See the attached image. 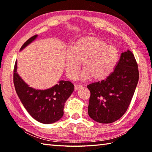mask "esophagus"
Here are the masks:
<instances>
[{"mask_svg": "<svg viewBox=\"0 0 152 152\" xmlns=\"http://www.w3.org/2000/svg\"><path fill=\"white\" fill-rule=\"evenodd\" d=\"M82 87L81 85H79V84H75L74 85V91H78L79 88H80Z\"/></svg>", "mask_w": 152, "mask_h": 152, "instance_id": "34e87169", "label": "esophagus"}]
</instances>
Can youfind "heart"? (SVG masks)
<instances>
[{"label":"heart","mask_w":152,"mask_h":152,"mask_svg":"<svg viewBox=\"0 0 152 152\" xmlns=\"http://www.w3.org/2000/svg\"><path fill=\"white\" fill-rule=\"evenodd\" d=\"M119 59L117 49L96 37H85L76 41L65 56L66 72L72 80L75 79L81 69L82 78L94 81L104 80L114 70Z\"/></svg>","instance_id":"heart-1"}]
</instances>
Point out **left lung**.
<instances>
[{
    "label": "left lung",
    "instance_id": "obj_1",
    "mask_svg": "<svg viewBox=\"0 0 152 152\" xmlns=\"http://www.w3.org/2000/svg\"><path fill=\"white\" fill-rule=\"evenodd\" d=\"M139 80L137 63L129 50L121 53L115 70L104 80L87 86L91 92L88 113L100 123L119 119L127 111Z\"/></svg>",
    "mask_w": 152,
    "mask_h": 152
}]
</instances>
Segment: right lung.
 <instances>
[{
    "label": "right lung",
    "mask_w": 152,
    "mask_h": 152,
    "mask_svg": "<svg viewBox=\"0 0 152 152\" xmlns=\"http://www.w3.org/2000/svg\"><path fill=\"white\" fill-rule=\"evenodd\" d=\"M37 35L32 36L22 45L20 50L31 43ZM17 61L13 70V82L18 96L27 112L33 119L44 124L56 122L64 115L66 100L74 91V86L70 81L61 80L58 84L44 91L29 87L17 73Z\"/></svg>",
    "instance_id": "obj_1"
}]
</instances>
